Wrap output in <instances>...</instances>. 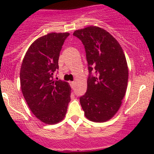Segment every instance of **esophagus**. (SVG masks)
<instances>
[{"instance_id":"obj_1","label":"esophagus","mask_w":154,"mask_h":154,"mask_svg":"<svg viewBox=\"0 0 154 154\" xmlns=\"http://www.w3.org/2000/svg\"><path fill=\"white\" fill-rule=\"evenodd\" d=\"M71 88H74V87H75V82H74V81L71 82Z\"/></svg>"}]
</instances>
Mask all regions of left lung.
Here are the masks:
<instances>
[{"label":"left lung","mask_w":154,"mask_h":154,"mask_svg":"<svg viewBox=\"0 0 154 154\" xmlns=\"http://www.w3.org/2000/svg\"><path fill=\"white\" fill-rule=\"evenodd\" d=\"M73 35L84 45L89 71L80 104L88 120L105 122L119 111L127 91L128 67L123 49L109 32L96 26L77 29Z\"/></svg>","instance_id":"1"}]
</instances>
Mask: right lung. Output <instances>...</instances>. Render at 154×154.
Here are the masks:
<instances>
[{"label":"right lung","instance_id":"obj_1","mask_svg":"<svg viewBox=\"0 0 154 154\" xmlns=\"http://www.w3.org/2000/svg\"><path fill=\"white\" fill-rule=\"evenodd\" d=\"M68 35V32H51L37 38L21 64L20 82L24 99L34 116L47 125L64 119L71 100L68 83L54 80L60 51Z\"/></svg>","mask_w":154,"mask_h":154}]
</instances>
